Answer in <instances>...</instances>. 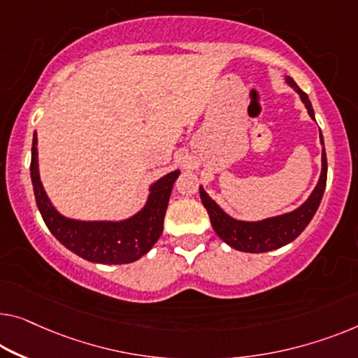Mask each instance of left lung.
Wrapping results in <instances>:
<instances>
[{"mask_svg":"<svg viewBox=\"0 0 358 358\" xmlns=\"http://www.w3.org/2000/svg\"><path fill=\"white\" fill-rule=\"evenodd\" d=\"M286 83L299 94L302 104L306 106L308 115L312 120H315V112H313L312 103L308 96L297 87L294 80L285 76ZM320 143H322V172H320L318 183L310 196L302 202L297 209L291 212L280 213V215L266 217L262 220H238L222 209L212 197L206 193L204 186H199L201 201L204 204L207 213L210 217V223L213 231L218 234L222 241H225L228 246L243 250V252H268V250L280 249L286 244L294 241L301 234L310 220L315 215L320 202L327 188V175H328V164H327V152H324V141L320 131Z\"/></svg>","mask_w":358,"mask_h":358,"instance_id":"obj_1","label":"left lung"}]
</instances>
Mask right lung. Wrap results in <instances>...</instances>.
<instances>
[{
    "label": "right lung",
    "instance_id": "right-lung-1",
    "mask_svg": "<svg viewBox=\"0 0 358 358\" xmlns=\"http://www.w3.org/2000/svg\"><path fill=\"white\" fill-rule=\"evenodd\" d=\"M38 138L31 143L30 177L35 201L43 220L57 241L73 254L94 264L122 265L141 259L152 249L164 230V217L170 193L180 170H173L149 186L145 206L124 220H78L62 215L52 206L40 180Z\"/></svg>",
    "mask_w": 358,
    "mask_h": 358
}]
</instances>
